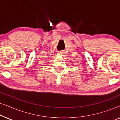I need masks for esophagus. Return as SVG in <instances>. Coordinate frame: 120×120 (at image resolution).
Segmentation results:
<instances>
[{"label": "esophagus", "mask_w": 120, "mask_h": 120, "mask_svg": "<svg viewBox=\"0 0 120 120\" xmlns=\"http://www.w3.org/2000/svg\"><path fill=\"white\" fill-rule=\"evenodd\" d=\"M59 53H60V55H63L64 52H63V51H60L59 52Z\"/></svg>", "instance_id": "1"}]
</instances>
